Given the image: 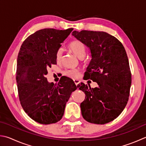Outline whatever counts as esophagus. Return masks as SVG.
Instances as JSON below:
<instances>
[{
	"label": "esophagus",
	"mask_w": 146,
	"mask_h": 146,
	"mask_svg": "<svg viewBox=\"0 0 146 146\" xmlns=\"http://www.w3.org/2000/svg\"><path fill=\"white\" fill-rule=\"evenodd\" d=\"M74 83H75L76 86H78V84L79 83V82H80V81L78 80V79H74Z\"/></svg>",
	"instance_id": "obj_1"
}]
</instances>
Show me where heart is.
<instances>
[{"instance_id": "b5f03b06", "label": "heart", "mask_w": 146, "mask_h": 146, "mask_svg": "<svg viewBox=\"0 0 146 146\" xmlns=\"http://www.w3.org/2000/svg\"><path fill=\"white\" fill-rule=\"evenodd\" d=\"M68 48L72 51L76 55L79 57V58L84 57L86 54V47L84 44L81 41L79 40H73L68 44ZM63 51L62 49H58L56 52L55 59L57 63H60L62 60ZM79 71L76 68H71V69H67L65 70L64 74L70 78H78L79 76Z\"/></svg>"}]
</instances>
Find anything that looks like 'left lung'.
Returning <instances> with one entry per match:
<instances>
[{"instance_id": "obj_1", "label": "left lung", "mask_w": 146, "mask_h": 146, "mask_svg": "<svg viewBox=\"0 0 146 146\" xmlns=\"http://www.w3.org/2000/svg\"><path fill=\"white\" fill-rule=\"evenodd\" d=\"M72 35L90 48L92 60L84 76L98 85L91 88L78 84L86 95L80 106L82 116L94 124L111 122L124 110L130 95L131 74L125 49L107 32L75 30Z\"/></svg>"}]
</instances>
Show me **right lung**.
Here are the masks:
<instances>
[{"mask_svg":"<svg viewBox=\"0 0 146 146\" xmlns=\"http://www.w3.org/2000/svg\"><path fill=\"white\" fill-rule=\"evenodd\" d=\"M73 29H44L24 40L17 60L16 82L19 98L25 112L40 124L55 123L64 116L66 104L78 86L72 79L49 82L48 69L56 64V52Z\"/></svg>","mask_w":146,"mask_h":146,"instance_id":"1","label":"right lung"}]
</instances>
